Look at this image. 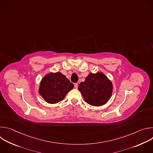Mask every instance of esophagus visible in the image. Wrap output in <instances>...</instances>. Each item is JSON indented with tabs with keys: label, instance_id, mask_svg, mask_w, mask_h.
Returning a JSON list of instances; mask_svg holds the SVG:
<instances>
[{
	"label": "esophagus",
	"instance_id": "34e87169",
	"mask_svg": "<svg viewBox=\"0 0 153 153\" xmlns=\"http://www.w3.org/2000/svg\"><path fill=\"white\" fill-rule=\"evenodd\" d=\"M74 87H75V88H77V87H78V83H74Z\"/></svg>",
	"mask_w": 153,
	"mask_h": 153
}]
</instances>
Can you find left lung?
Listing matches in <instances>:
<instances>
[{
  "mask_svg": "<svg viewBox=\"0 0 153 153\" xmlns=\"http://www.w3.org/2000/svg\"><path fill=\"white\" fill-rule=\"evenodd\" d=\"M78 90L85 101L92 106H99L105 104L111 97L112 82L102 73H90L81 82Z\"/></svg>",
  "mask_w": 153,
  "mask_h": 153,
  "instance_id": "8db88e82",
  "label": "left lung"
}]
</instances>
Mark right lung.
<instances>
[{
  "label": "right lung",
  "instance_id": "add662e5",
  "mask_svg": "<svg viewBox=\"0 0 153 153\" xmlns=\"http://www.w3.org/2000/svg\"><path fill=\"white\" fill-rule=\"evenodd\" d=\"M74 85L61 73H50L42 79L39 93L47 103L54 104L65 98Z\"/></svg>",
  "mask_w": 153,
  "mask_h": 153
}]
</instances>
